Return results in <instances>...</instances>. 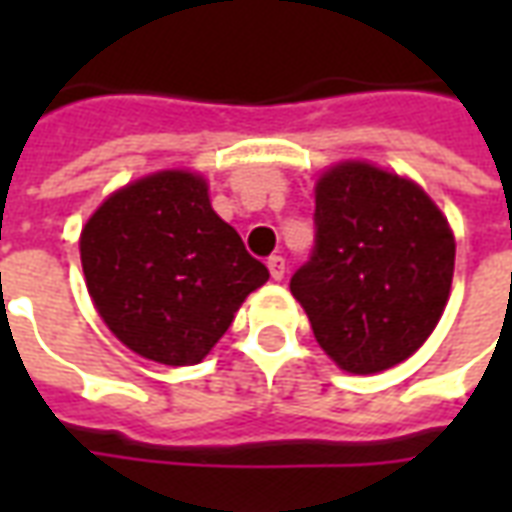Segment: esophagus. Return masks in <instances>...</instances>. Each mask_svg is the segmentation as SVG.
<instances>
[{"label":"esophagus","instance_id":"1","mask_svg":"<svg viewBox=\"0 0 512 512\" xmlns=\"http://www.w3.org/2000/svg\"><path fill=\"white\" fill-rule=\"evenodd\" d=\"M268 271H271V279H282L285 277V257L279 255H271L268 257Z\"/></svg>","mask_w":512,"mask_h":512}]
</instances>
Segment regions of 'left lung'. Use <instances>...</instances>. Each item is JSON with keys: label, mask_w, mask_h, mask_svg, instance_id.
<instances>
[{"label": "left lung", "mask_w": 512, "mask_h": 512, "mask_svg": "<svg viewBox=\"0 0 512 512\" xmlns=\"http://www.w3.org/2000/svg\"><path fill=\"white\" fill-rule=\"evenodd\" d=\"M455 238L414 180L343 161L315 186V249L290 293L337 365L370 376L425 343L447 307Z\"/></svg>", "instance_id": "8db88e82"}]
</instances>
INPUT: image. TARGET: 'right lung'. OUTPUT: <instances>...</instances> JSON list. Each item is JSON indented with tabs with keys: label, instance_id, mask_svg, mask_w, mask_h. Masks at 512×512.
<instances>
[{
	"label": "right lung",
	"instance_id": "obj_1",
	"mask_svg": "<svg viewBox=\"0 0 512 512\" xmlns=\"http://www.w3.org/2000/svg\"><path fill=\"white\" fill-rule=\"evenodd\" d=\"M79 249L87 290L112 334L172 367L202 362L268 279L211 208L208 183L186 169L115 191L87 219Z\"/></svg>",
	"mask_w": 512,
	"mask_h": 512
}]
</instances>
